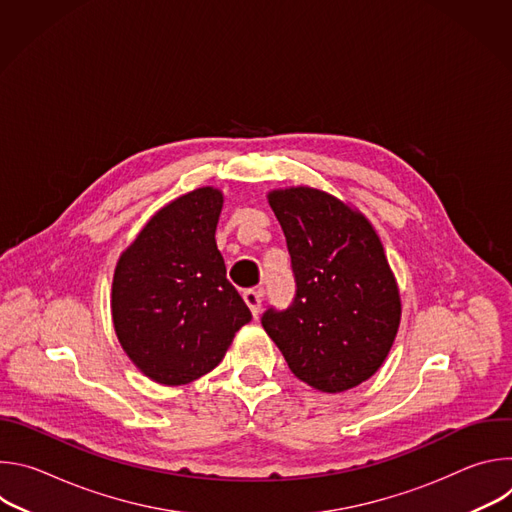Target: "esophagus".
Instances as JSON below:
<instances>
[{"mask_svg": "<svg viewBox=\"0 0 512 512\" xmlns=\"http://www.w3.org/2000/svg\"><path fill=\"white\" fill-rule=\"evenodd\" d=\"M243 300L249 306L251 314L257 318L259 310H261V291L259 289H245L243 291Z\"/></svg>", "mask_w": 512, "mask_h": 512, "instance_id": "34e87169", "label": "esophagus"}]
</instances>
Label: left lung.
I'll return each instance as SVG.
<instances>
[{
	"instance_id": "left-lung-1",
	"label": "left lung",
	"mask_w": 512,
	"mask_h": 512,
	"mask_svg": "<svg viewBox=\"0 0 512 512\" xmlns=\"http://www.w3.org/2000/svg\"><path fill=\"white\" fill-rule=\"evenodd\" d=\"M296 298L261 324L300 381L342 393L385 362L401 320L397 281L379 235L358 210L316 188L269 192Z\"/></svg>"
}]
</instances>
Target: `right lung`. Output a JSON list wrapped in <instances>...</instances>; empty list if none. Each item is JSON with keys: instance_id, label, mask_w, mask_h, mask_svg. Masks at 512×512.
Here are the masks:
<instances>
[{"instance_id": "add662e5", "label": "right lung", "mask_w": 512, "mask_h": 512, "mask_svg": "<svg viewBox=\"0 0 512 512\" xmlns=\"http://www.w3.org/2000/svg\"><path fill=\"white\" fill-rule=\"evenodd\" d=\"M221 210V190H192L160 208L117 261V338L135 367L160 385L210 373L251 320L216 249Z\"/></svg>"}]
</instances>
